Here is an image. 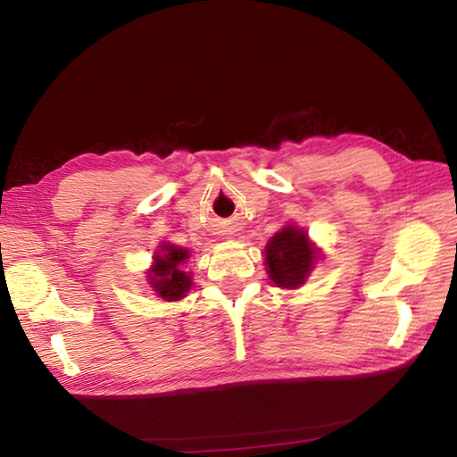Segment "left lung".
Listing matches in <instances>:
<instances>
[{
    "instance_id": "left-lung-1",
    "label": "left lung",
    "mask_w": 457,
    "mask_h": 457,
    "mask_svg": "<svg viewBox=\"0 0 457 457\" xmlns=\"http://www.w3.org/2000/svg\"><path fill=\"white\" fill-rule=\"evenodd\" d=\"M320 258V247L304 231V228L286 223L268 239L264 250V266L278 288L296 290L306 282Z\"/></svg>"
}]
</instances>
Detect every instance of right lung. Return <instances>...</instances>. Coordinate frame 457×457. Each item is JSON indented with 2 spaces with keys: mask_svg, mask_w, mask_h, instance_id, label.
I'll return each mask as SVG.
<instances>
[{
  "mask_svg": "<svg viewBox=\"0 0 457 457\" xmlns=\"http://www.w3.org/2000/svg\"><path fill=\"white\" fill-rule=\"evenodd\" d=\"M191 252L187 247L171 242H161L153 253V264L146 270V282L159 298L167 303H177L187 296L193 280L185 264L189 262Z\"/></svg>",
  "mask_w": 457,
  "mask_h": 457,
  "instance_id": "1",
  "label": "right lung"
}]
</instances>
